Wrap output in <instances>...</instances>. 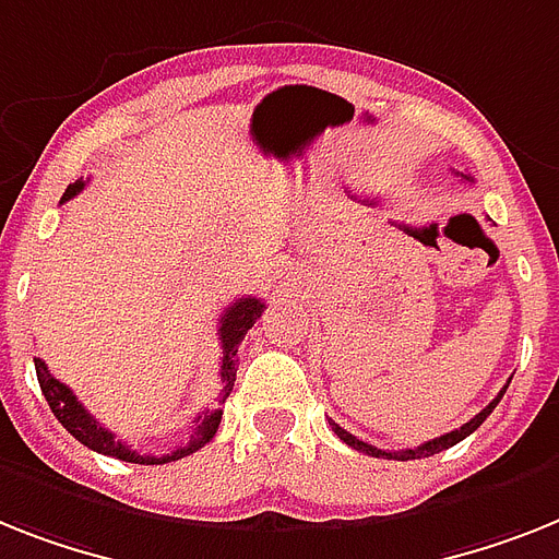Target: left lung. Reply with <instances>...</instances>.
Here are the masks:
<instances>
[{
    "instance_id": "8db88e82",
    "label": "left lung",
    "mask_w": 559,
    "mask_h": 559,
    "mask_svg": "<svg viewBox=\"0 0 559 559\" xmlns=\"http://www.w3.org/2000/svg\"><path fill=\"white\" fill-rule=\"evenodd\" d=\"M460 177H463V179H468V182H472V177H465V174H460ZM509 382H511V380H509ZM506 389H509V385H502V391H500V394H497L495 400H491V403H488L486 408H483V412L477 414V417H472V419H468V423H465V426L454 428V431H449V435L435 437V440L423 442V445H417V449H405V451H382V449H377V445H368V442L357 440V437H354V435H348V431H345V428H340V426H336V423H331V428H334V435L340 437V440H343L345 445H352V449L362 451V454H368V456H380V460H423V456L440 454V451L451 449V445H456V442H460V440H465V437H468V435H474V431H477V428L483 426V423H486V417H488V414L495 412V408H497V403H500V400H502V394H506Z\"/></svg>"
}]
</instances>
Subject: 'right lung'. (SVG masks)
Instances as JSON below:
<instances>
[{
  "label": "right lung",
  "mask_w": 559,
  "mask_h": 559,
  "mask_svg": "<svg viewBox=\"0 0 559 559\" xmlns=\"http://www.w3.org/2000/svg\"><path fill=\"white\" fill-rule=\"evenodd\" d=\"M85 188L82 179H76L73 186H68V191L62 193V202L73 200L76 193ZM262 308L265 302L257 297H242L237 299L234 306L225 308L223 320H219V343H223V366H219V377H223V396H219V403H225V396L230 394L234 389V380H237V352H239V343L246 340L248 329H251L253 322L262 317ZM36 366V380H39V389L48 400L50 412L53 417L62 423L68 431H71L82 445H87L91 451H99L105 456H117V460H124V463H140V465H163V463H174V460H182V456L193 454V451H200L205 442L214 440L216 428H219V419H223V412L216 408V412H202L200 417L193 419V431H191V440L186 445H179L174 449L170 454L163 456H154V454H140V451H133L131 445H124L119 442L117 437L110 435L108 428L99 426L91 414L85 412V405L76 400L64 382H59L53 373L48 371V366L41 362V359H34Z\"/></svg>",
  "instance_id": "add662e5"
}]
</instances>
